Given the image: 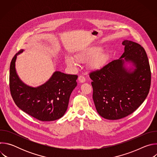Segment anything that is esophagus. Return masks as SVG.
I'll list each match as a JSON object with an SVG mask.
<instances>
[{"label": "esophagus", "instance_id": "1", "mask_svg": "<svg viewBox=\"0 0 157 157\" xmlns=\"http://www.w3.org/2000/svg\"><path fill=\"white\" fill-rule=\"evenodd\" d=\"M78 81H79V82L83 83V82H84L86 81V79H85V78H84V76H79V78H78Z\"/></svg>", "mask_w": 157, "mask_h": 157}]
</instances>
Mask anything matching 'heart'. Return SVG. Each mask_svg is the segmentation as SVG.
<instances>
[{"mask_svg": "<svg viewBox=\"0 0 157 157\" xmlns=\"http://www.w3.org/2000/svg\"><path fill=\"white\" fill-rule=\"evenodd\" d=\"M101 48H95L82 51L75 55V59L71 56L65 58V63L69 66H77L79 63H87L91 60L92 68L94 70H100L108 62L109 56L105 52H102Z\"/></svg>", "mask_w": 157, "mask_h": 157, "instance_id": "heart-1", "label": "heart"}]
</instances>
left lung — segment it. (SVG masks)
<instances>
[{
    "mask_svg": "<svg viewBox=\"0 0 157 157\" xmlns=\"http://www.w3.org/2000/svg\"><path fill=\"white\" fill-rule=\"evenodd\" d=\"M121 58L90 73L93 98L98 114L117 120L133 113L145 100L150 90L151 72L144 48L124 40Z\"/></svg>",
    "mask_w": 157,
    "mask_h": 157,
    "instance_id": "obj_1",
    "label": "left lung"
}]
</instances>
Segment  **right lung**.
Listing matches in <instances>:
<instances>
[{
  "instance_id": "add662e5",
  "label": "right lung",
  "mask_w": 157,
  "mask_h": 157,
  "mask_svg": "<svg viewBox=\"0 0 157 157\" xmlns=\"http://www.w3.org/2000/svg\"><path fill=\"white\" fill-rule=\"evenodd\" d=\"M10 66V89L15 104L25 113L41 121H53L62 117L68 109L70 95L77 86V75L56 71L50 79L37 87L29 86L19 78L15 67L17 56Z\"/></svg>"
}]
</instances>
